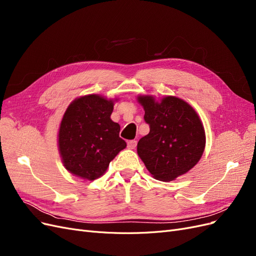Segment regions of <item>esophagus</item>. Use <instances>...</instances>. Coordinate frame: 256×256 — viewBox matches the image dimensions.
<instances>
[{
    "label": "esophagus",
    "mask_w": 256,
    "mask_h": 256,
    "mask_svg": "<svg viewBox=\"0 0 256 256\" xmlns=\"http://www.w3.org/2000/svg\"><path fill=\"white\" fill-rule=\"evenodd\" d=\"M127 146H128V148H130V150H134L136 146V140H130V141H128Z\"/></svg>",
    "instance_id": "34e87169"
}]
</instances>
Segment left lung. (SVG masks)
Listing matches in <instances>:
<instances>
[{
	"label": "left lung",
	"instance_id": "left-lung-1",
	"mask_svg": "<svg viewBox=\"0 0 256 256\" xmlns=\"http://www.w3.org/2000/svg\"><path fill=\"white\" fill-rule=\"evenodd\" d=\"M138 100L150 126V134L138 143V154L146 168L162 182L187 173L198 164L205 148V131L196 112L173 96L160 102L152 96H140Z\"/></svg>",
	"mask_w": 256,
	"mask_h": 256
}]
</instances>
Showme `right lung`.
<instances>
[{"mask_svg":"<svg viewBox=\"0 0 256 256\" xmlns=\"http://www.w3.org/2000/svg\"><path fill=\"white\" fill-rule=\"evenodd\" d=\"M113 102L98 95L76 99L67 108L58 131V147L64 166L74 175L94 180L127 146L120 127L110 116Z\"/></svg>","mask_w":256,"mask_h":256,"instance_id":"obj_1","label":"right lung"}]
</instances>
